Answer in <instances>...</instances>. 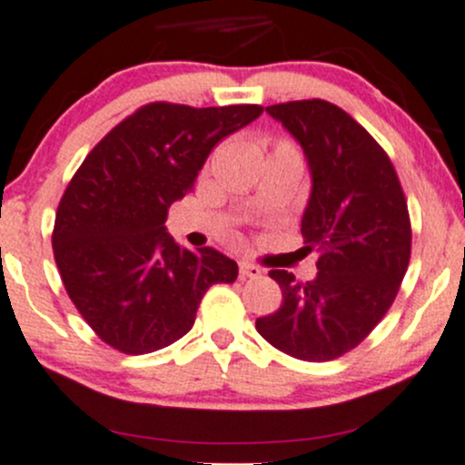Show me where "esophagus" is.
Instances as JSON below:
<instances>
[{"label": "esophagus", "mask_w": 465, "mask_h": 465, "mask_svg": "<svg viewBox=\"0 0 465 465\" xmlns=\"http://www.w3.org/2000/svg\"><path fill=\"white\" fill-rule=\"evenodd\" d=\"M238 273H241V278L245 281V278H258L262 273L261 267L252 265L249 261H241V265H238Z\"/></svg>", "instance_id": "esophagus-1"}]
</instances>
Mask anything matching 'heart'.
I'll use <instances>...</instances> for the list:
<instances>
[{"instance_id":"obj_1","label":"heart","mask_w":465,"mask_h":465,"mask_svg":"<svg viewBox=\"0 0 465 465\" xmlns=\"http://www.w3.org/2000/svg\"><path fill=\"white\" fill-rule=\"evenodd\" d=\"M294 155V158H301V155H298V151L294 149V146H292L290 143H281V144H276V149H273V153L272 155Z\"/></svg>"}]
</instances>
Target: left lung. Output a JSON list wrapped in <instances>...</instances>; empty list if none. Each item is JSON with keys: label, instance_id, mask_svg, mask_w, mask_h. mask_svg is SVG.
<instances>
[{"label": "left lung", "instance_id": "8db88e82", "mask_svg": "<svg viewBox=\"0 0 465 465\" xmlns=\"http://www.w3.org/2000/svg\"><path fill=\"white\" fill-rule=\"evenodd\" d=\"M307 158L312 193L301 220L314 281L272 270L282 305L256 319L267 343L322 363L354 350L397 298L410 262L408 203L388 153L336 104L298 100L267 106Z\"/></svg>", "mask_w": 465, "mask_h": 465}]
</instances>
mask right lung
I'll use <instances>...</instances> for the list:
<instances>
[{
	"label": "right lung",
	"mask_w": 465,
	"mask_h": 465,
	"mask_svg": "<svg viewBox=\"0 0 465 465\" xmlns=\"http://www.w3.org/2000/svg\"><path fill=\"white\" fill-rule=\"evenodd\" d=\"M261 114L258 104L151 102L75 171L55 213L53 253L73 305L106 345L124 354L167 348L192 330L209 287L236 281V261L180 247L164 223L213 146Z\"/></svg>",
	"instance_id": "obj_1"
}]
</instances>
